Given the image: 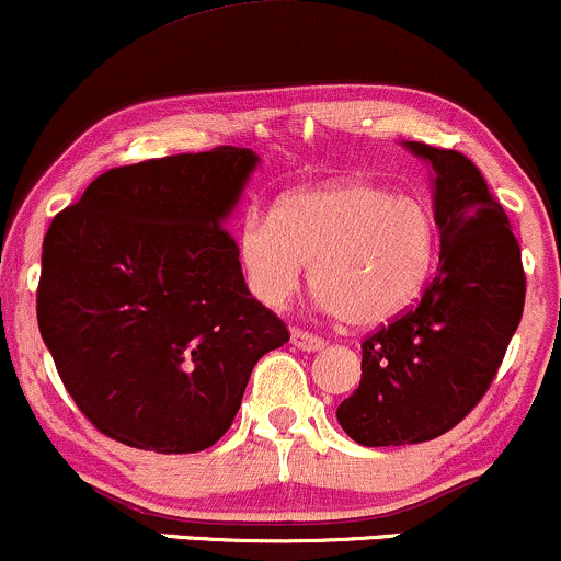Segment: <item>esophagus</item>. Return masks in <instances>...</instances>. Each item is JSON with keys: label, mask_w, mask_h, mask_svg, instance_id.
Wrapping results in <instances>:
<instances>
[{"label": "esophagus", "mask_w": 561, "mask_h": 561, "mask_svg": "<svg viewBox=\"0 0 561 561\" xmlns=\"http://www.w3.org/2000/svg\"><path fill=\"white\" fill-rule=\"evenodd\" d=\"M291 345L297 347V351H307V353H316V351H323V345L327 342L321 340V336H312L310 331H302V329H294L291 331Z\"/></svg>", "instance_id": "esophagus-1"}]
</instances>
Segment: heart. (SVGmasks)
<instances>
[{
	"label": "heart",
	"mask_w": 561,
	"mask_h": 561,
	"mask_svg": "<svg viewBox=\"0 0 561 561\" xmlns=\"http://www.w3.org/2000/svg\"><path fill=\"white\" fill-rule=\"evenodd\" d=\"M238 254L264 305L291 302L312 262V283L331 316L377 327L425 288L438 259V227L417 197L347 179L288 192L270 216H245Z\"/></svg>",
	"instance_id": "b5f03b06"
}]
</instances>
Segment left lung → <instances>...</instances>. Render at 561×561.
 Returning a JSON list of instances; mask_svg holds the SVG:
<instances>
[{"instance_id":"1","label":"left lung","mask_w":561,"mask_h":561,"mask_svg":"<svg viewBox=\"0 0 561 561\" xmlns=\"http://www.w3.org/2000/svg\"><path fill=\"white\" fill-rule=\"evenodd\" d=\"M431 165L442 232L436 278L417 307L360 345V385L336 420L364 447L442 436L481 401L522 321V251L508 216L466 154L403 141Z\"/></svg>"}]
</instances>
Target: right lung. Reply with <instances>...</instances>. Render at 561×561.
Masks as SVG:
<instances>
[{
    "mask_svg": "<svg viewBox=\"0 0 561 561\" xmlns=\"http://www.w3.org/2000/svg\"><path fill=\"white\" fill-rule=\"evenodd\" d=\"M251 149L112 168L42 243L39 334L66 390L104 436L184 455L219 442L251 369L286 345L251 297L227 219Z\"/></svg>",
    "mask_w": 561,
    "mask_h": 561,
    "instance_id": "obj_1",
    "label": "right lung"
}]
</instances>
